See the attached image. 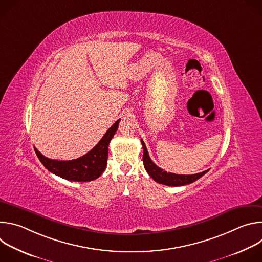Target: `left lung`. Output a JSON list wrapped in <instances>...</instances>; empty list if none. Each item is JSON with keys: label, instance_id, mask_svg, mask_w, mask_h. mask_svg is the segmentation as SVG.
<instances>
[{"label": "left lung", "instance_id": "1", "mask_svg": "<svg viewBox=\"0 0 262 262\" xmlns=\"http://www.w3.org/2000/svg\"><path fill=\"white\" fill-rule=\"evenodd\" d=\"M141 143L143 146V163L145 170L147 173L152 177L157 182L165 184V185H170V186H179V185H185V184H190L200 177H202L205 173L208 172V170H205L201 173L193 174V175H180V174H174V173H168L167 171H164L160 167H158L149 157V154L147 151V148L145 146V143L141 139Z\"/></svg>", "mask_w": 262, "mask_h": 262}]
</instances>
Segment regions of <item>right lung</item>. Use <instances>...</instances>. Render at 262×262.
Listing matches in <instances>:
<instances>
[{"label": "right lung", "mask_w": 262, "mask_h": 262, "mask_svg": "<svg viewBox=\"0 0 262 262\" xmlns=\"http://www.w3.org/2000/svg\"><path fill=\"white\" fill-rule=\"evenodd\" d=\"M120 119L103 135L97 145L85 156L71 161H57L46 158L34 147L41 164L53 174L70 181H91L98 178L106 167L107 147L114 137Z\"/></svg>", "instance_id": "obj_1"}]
</instances>
